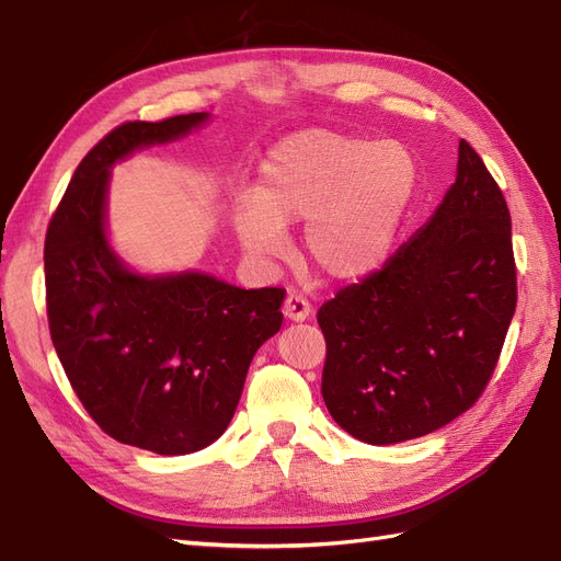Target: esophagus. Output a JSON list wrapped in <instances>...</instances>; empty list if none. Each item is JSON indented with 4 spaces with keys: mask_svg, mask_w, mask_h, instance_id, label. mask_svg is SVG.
<instances>
[{
    "mask_svg": "<svg viewBox=\"0 0 561 561\" xmlns=\"http://www.w3.org/2000/svg\"><path fill=\"white\" fill-rule=\"evenodd\" d=\"M283 313H285L287 320L304 322V320H309V316H311V304L304 299L301 295H287L285 301H283Z\"/></svg>",
    "mask_w": 561,
    "mask_h": 561,
    "instance_id": "1",
    "label": "esophagus"
}]
</instances>
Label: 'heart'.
Segmentation results:
<instances>
[{
	"label": "heart",
	"mask_w": 561,
	"mask_h": 561,
	"mask_svg": "<svg viewBox=\"0 0 561 561\" xmlns=\"http://www.w3.org/2000/svg\"><path fill=\"white\" fill-rule=\"evenodd\" d=\"M412 184L414 163L398 142L304 130L268 151L257 194L236 201V239L271 260L287 248V227L307 219V257L330 278H358L386 257Z\"/></svg>",
	"instance_id": "b5f03b06"
}]
</instances>
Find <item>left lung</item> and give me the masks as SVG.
I'll list each match as a JSON object with an SVG mask.
<instances>
[{
	"label": "left lung",
	"mask_w": 561,
	"mask_h": 561,
	"mask_svg": "<svg viewBox=\"0 0 561 561\" xmlns=\"http://www.w3.org/2000/svg\"><path fill=\"white\" fill-rule=\"evenodd\" d=\"M511 213L458 142L456 182L410 241L318 311L322 400L367 445L428 435L482 396L517 307Z\"/></svg>",
	"instance_id": "8db88e82"
}]
</instances>
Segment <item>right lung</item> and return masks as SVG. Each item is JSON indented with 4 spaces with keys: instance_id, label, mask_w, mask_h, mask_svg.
<instances>
[{
    "instance_id": "1",
    "label": "right lung",
    "mask_w": 561,
    "mask_h": 561,
    "mask_svg": "<svg viewBox=\"0 0 561 561\" xmlns=\"http://www.w3.org/2000/svg\"><path fill=\"white\" fill-rule=\"evenodd\" d=\"M208 122L194 112L105 135L67 184L44 245L50 339L77 398L118 443L163 456L227 431L254 353L283 325V287L243 290L203 271L140 274L110 243L112 165Z\"/></svg>"
}]
</instances>
